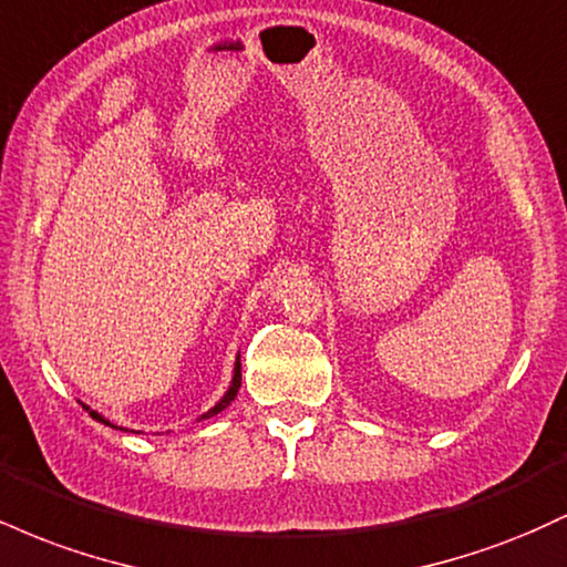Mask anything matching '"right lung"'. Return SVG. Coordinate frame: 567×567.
<instances>
[{
  "mask_svg": "<svg viewBox=\"0 0 567 567\" xmlns=\"http://www.w3.org/2000/svg\"><path fill=\"white\" fill-rule=\"evenodd\" d=\"M239 386H243V365H239V357H237V362H234V375H231V383H229V389H226V394L220 396V400H218L216 405H213L210 410H207V413H202L197 421H202V419H210V415H218L220 410L229 408L231 402H234V396H237V392H239ZM84 410H90V408H84ZM90 415H93L95 421H101V424H106V426H112V429H122V426H114L112 421H109V419H103V415H101V413H95V410H90Z\"/></svg>",
  "mask_w": 567,
  "mask_h": 567,
  "instance_id": "obj_1",
  "label": "right lung"
}]
</instances>
